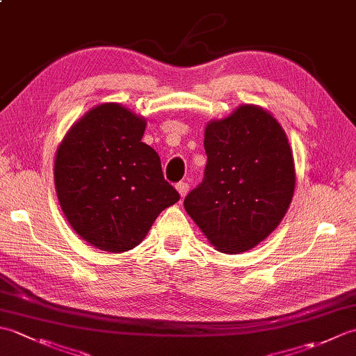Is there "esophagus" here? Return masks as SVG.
Listing matches in <instances>:
<instances>
[{"instance_id": "34e87169", "label": "esophagus", "mask_w": 356, "mask_h": 356, "mask_svg": "<svg viewBox=\"0 0 356 356\" xmlns=\"http://www.w3.org/2000/svg\"><path fill=\"white\" fill-rule=\"evenodd\" d=\"M176 190L179 191L180 197H185L186 193H188V190H190V185H188L186 182H179V184L176 185Z\"/></svg>"}]
</instances>
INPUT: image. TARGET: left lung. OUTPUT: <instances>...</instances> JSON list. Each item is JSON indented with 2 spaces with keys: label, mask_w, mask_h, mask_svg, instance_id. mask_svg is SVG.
Returning a JSON list of instances; mask_svg holds the SVG:
<instances>
[{
  "label": "left lung",
  "mask_w": 356,
  "mask_h": 356,
  "mask_svg": "<svg viewBox=\"0 0 356 356\" xmlns=\"http://www.w3.org/2000/svg\"><path fill=\"white\" fill-rule=\"evenodd\" d=\"M202 184L184 200L186 213L218 251L245 252L282 222L295 188L292 151L268 111L241 105L205 130Z\"/></svg>",
  "instance_id": "obj_1"
}]
</instances>
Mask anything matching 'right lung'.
<instances>
[{
	"label": "right lung",
	"mask_w": 356,
	"mask_h": 356,
	"mask_svg": "<svg viewBox=\"0 0 356 356\" xmlns=\"http://www.w3.org/2000/svg\"><path fill=\"white\" fill-rule=\"evenodd\" d=\"M145 119L102 104L74 124L58 148L55 186L72 228L108 252L138 246L156 217L180 195L161 157L142 142Z\"/></svg>",
	"instance_id": "obj_1"
}]
</instances>
